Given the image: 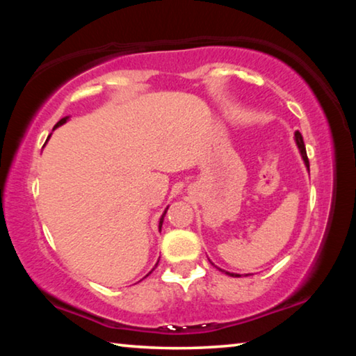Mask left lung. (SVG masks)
Masks as SVG:
<instances>
[{"instance_id":"obj_1","label":"left lung","mask_w":356,"mask_h":356,"mask_svg":"<svg viewBox=\"0 0 356 356\" xmlns=\"http://www.w3.org/2000/svg\"><path fill=\"white\" fill-rule=\"evenodd\" d=\"M295 143H297V147H298V150H300L301 159H303V161H305V166L309 170V160H308V155H306V147H305V143H303V136H301L300 131H295ZM213 265H215V264H213ZM216 268H218L220 272L229 275V276H236V278H238V276H242V275H238V273L226 272V270H222V268H220V267H216ZM245 276H248V275H245Z\"/></svg>"}]
</instances>
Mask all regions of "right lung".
I'll return each instance as SVG.
<instances>
[{
    "mask_svg": "<svg viewBox=\"0 0 356 356\" xmlns=\"http://www.w3.org/2000/svg\"><path fill=\"white\" fill-rule=\"evenodd\" d=\"M67 120H69V116H65V118H63L61 120H59V122L55 125V127H53V130H55V129H58V127H61V125L63 124H65V122H67ZM48 138H50V136H48ZM168 207H170V206H168ZM168 207L165 209V212H163V215H161V218H160V221H159V229H160V231H161V225H163V220H165V215H166V210H168Z\"/></svg>",
    "mask_w": 356,
    "mask_h": 356,
    "instance_id": "1",
    "label": "right lung"
}]
</instances>
